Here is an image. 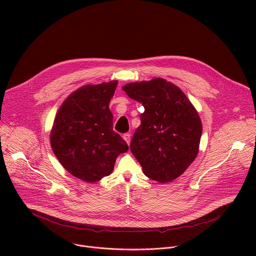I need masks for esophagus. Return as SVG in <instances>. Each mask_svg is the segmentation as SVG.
Masks as SVG:
<instances>
[{"mask_svg":"<svg viewBox=\"0 0 256 256\" xmlns=\"http://www.w3.org/2000/svg\"><path fill=\"white\" fill-rule=\"evenodd\" d=\"M124 140L128 142V144H130V134H128V132H126V134H124Z\"/></svg>","mask_w":256,"mask_h":256,"instance_id":"34e87169","label":"esophagus"}]
</instances>
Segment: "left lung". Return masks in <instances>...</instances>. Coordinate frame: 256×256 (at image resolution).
<instances>
[{"label": "left lung", "mask_w": 256, "mask_h": 256, "mask_svg": "<svg viewBox=\"0 0 256 256\" xmlns=\"http://www.w3.org/2000/svg\"><path fill=\"white\" fill-rule=\"evenodd\" d=\"M122 90L144 108L130 142L144 174L161 184L176 179L198 153L202 126L196 108L177 86L162 78L130 83Z\"/></svg>", "instance_id": "8db88e82"}]
</instances>
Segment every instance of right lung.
<instances>
[{
    "label": "right lung",
    "mask_w": 256,
    "mask_h": 256,
    "mask_svg": "<svg viewBox=\"0 0 256 256\" xmlns=\"http://www.w3.org/2000/svg\"><path fill=\"white\" fill-rule=\"evenodd\" d=\"M118 81L85 85L62 104L50 132V144L64 168L86 182L110 174L128 146L114 130L109 102Z\"/></svg>",
    "instance_id": "add662e5"
}]
</instances>
